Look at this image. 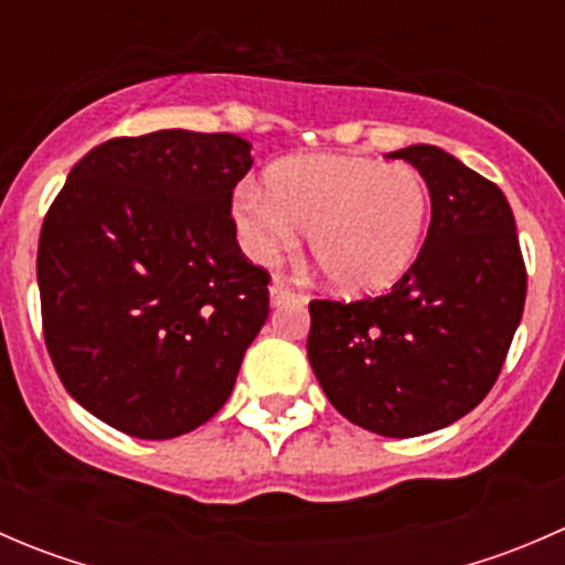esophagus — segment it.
Returning a JSON list of instances; mask_svg holds the SVG:
<instances>
[{"label":"esophagus","instance_id":"esophagus-1","mask_svg":"<svg viewBox=\"0 0 565 565\" xmlns=\"http://www.w3.org/2000/svg\"><path fill=\"white\" fill-rule=\"evenodd\" d=\"M292 298H295L292 287H289L287 281H281V278H273V284H270V300H273V306L287 303V300H292Z\"/></svg>","mask_w":565,"mask_h":565}]
</instances>
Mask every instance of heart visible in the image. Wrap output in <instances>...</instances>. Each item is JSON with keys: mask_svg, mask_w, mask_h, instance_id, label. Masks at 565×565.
Returning a JSON list of instances; mask_svg holds the SVG:
<instances>
[{"mask_svg": "<svg viewBox=\"0 0 565 565\" xmlns=\"http://www.w3.org/2000/svg\"><path fill=\"white\" fill-rule=\"evenodd\" d=\"M429 185L407 163L306 156L276 163L267 188L246 182L235 221L254 259L270 262L309 232L317 267L339 292L372 295L396 284L429 224Z\"/></svg>", "mask_w": 565, "mask_h": 565, "instance_id": "b5f03b06", "label": "heart"}]
</instances>
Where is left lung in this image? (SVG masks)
<instances>
[{"label": "left lung", "instance_id": "left-lung-1", "mask_svg": "<svg viewBox=\"0 0 565 565\" xmlns=\"http://www.w3.org/2000/svg\"><path fill=\"white\" fill-rule=\"evenodd\" d=\"M424 174L431 224L409 270L377 298L311 300L309 361L352 424L418 437L483 402L525 309L514 213L494 182L440 147L391 152Z\"/></svg>", "mask_w": 565, "mask_h": 565}]
</instances>
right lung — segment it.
<instances>
[{
	"mask_svg": "<svg viewBox=\"0 0 565 565\" xmlns=\"http://www.w3.org/2000/svg\"><path fill=\"white\" fill-rule=\"evenodd\" d=\"M250 145L156 130L89 150L43 218L45 350L114 429L169 440L213 418L270 311V273L237 246L232 191Z\"/></svg>",
	"mask_w": 565,
	"mask_h": 565,
	"instance_id": "obj_1",
	"label": "right lung"
}]
</instances>
